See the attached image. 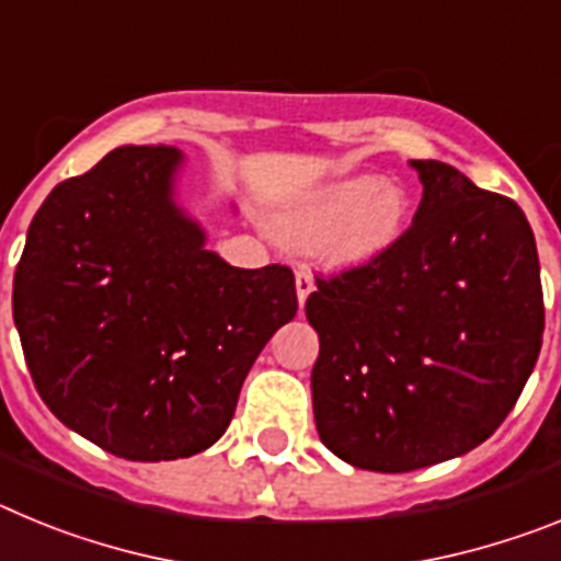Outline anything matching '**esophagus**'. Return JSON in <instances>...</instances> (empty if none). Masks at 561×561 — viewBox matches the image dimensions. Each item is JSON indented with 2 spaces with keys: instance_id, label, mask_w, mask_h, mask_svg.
I'll return each mask as SVG.
<instances>
[{
  "instance_id": "34e87169",
  "label": "esophagus",
  "mask_w": 561,
  "mask_h": 561,
  "mask_svg": "<svg viewBox=\"0 0 561 561\" xmlns=\"http://www.w3.org/2000/svg\"><path fill=\"white\" fill-rule=\"evenodd\" d=\"M295 286H297V300H300V304H306V297L314 291V275H311V270L306 264H297Z\"/></svg>"
}]
</instances>
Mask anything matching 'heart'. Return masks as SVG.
Returning a JSON list of instances; mask_svg holds the SVG:
<instances>
[{"label":"heart","mask_w":561,"mask_h":561,"mask_svg":"<svg viewBox=\"0 0 561 561\" xmlns=\"http://www.w3.org/2000/svg\"><path fill=\"white\" fill-rule=\"evenodd\" d=\"M408 193L374 176L345 180L317 191L284 216L289 236L323 241L334 236V252L345 261H368L404 236L410 225Z\"/></svg>","instance_id":"heart-1"}]
</instances>
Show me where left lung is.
Wrapping results in <instances>:
<instances>
[{
    "mask_svg": "<svg viewBox=\"0 0 561 561\" xmlns=\"http://www.w3.org/2000/svg\"><path fill=\"white\" fill-rule=\"evenodd\" d=\"M424 196L381 255L317 275L306 317L317 433L356 469L458 458L505 421L545 331L537 241L517 202L413 160Z\"/></svg>",
    "mask_w": 561,
    "mask_h": 561,
    "instance_id": "1",
    "label": "left lung"
}]
</instances>
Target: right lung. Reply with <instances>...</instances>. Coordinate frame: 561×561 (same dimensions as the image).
<instances>
[{"mask_svg": "<svg viewBox=\"0 0 561 561\" xmlns=\"http://www.w3.org/2000/svg\"><path fill=\"white\" fill-rule=\"evenodd\" d=\"M182 153L128 146L53 187L13 277V320L53 415L126 460L225 435L252 362L297 311L289 266L238 270L171 199Z\"/></svg>", "mask_w": 561, "mask_h": 561, "instance_id": "obj_1", "label": "right lung"}]
</instances>
